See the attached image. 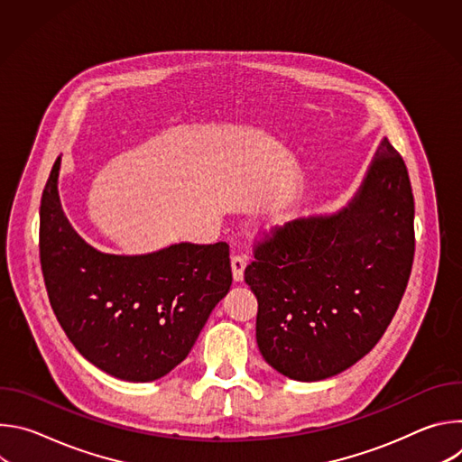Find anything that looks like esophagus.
<instances>
[{
  "instance_id": "esophagus-1",
  "label": "esophagus",
  "mask_w": 462,
  "mask_h": 462,
  "mask_svg": "<svg viewBox=\"0 0 462 462\" xmlns=\"http://www.w3.org/2000/svg\"><path fill=\"white\" fill-rule=\"evenodd\" d=\"M245 267H246V257L243 254H234L232 255V274H234L236 282L243 280Z\"/></svg>"
}]
</instances>
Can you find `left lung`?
<instances>
[{"mask_svg":"<svg viewBox=\"0 0 462 462\" xmlns=\"http://www.w3.org/2000/svg\"><path fill=\"white\" fill-rule=\"evenodd\" d=\"M413 217L408 168L383 139L347 208L263 232L245 282L257 298L255 342L265 362L312 382L367 355L408 287Z\"/></svg>","mask_w":462,"mask_h":462,"instance_id":"left-lung-1","label":"left lung"}]
</instances>
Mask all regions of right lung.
Here are the masks:
<instances>
[{
	"mask_svg": "<svg viewBox=\"0 0 462 462\" xmlns=\"http://www.w3.org/2000/svg\"><path fill=\"white\" fill-rule=\"evenodd\" d=\"M56 159L40 205V263L58 323L98 369L129 382L170 373L232 285L230 246L179 243L148 255L89 246L65 217Z\"/></svg>",
	"mask_w": 462,
	"mask_h": 462,
	"instance_id": "right-lung-1",
	"label": "right lung"
}]
</instances>
